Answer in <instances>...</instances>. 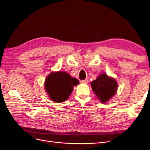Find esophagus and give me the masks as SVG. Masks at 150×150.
Instances as JSON below:
<instances>
[{"instance_id": "34e87169", "label": "esophagus", "mask_w": 150, "mask_h": 150, "mask_svg": "<svg viewBox=\"0 0 150 150\" xmlns=\"http://www.w3.org/2000/svg\"><path fill=\"white\" fill-rule=\"evenodd\" d=\"M88 81H89V79L86 78V79H85L84 80L81 81V83H88Z\"/></svg>"}]
</instances>
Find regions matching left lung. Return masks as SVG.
<instances>
[{"instance_id":"left-lung-1","label":"left lung","mask_w":150,"mask_h":150,"mask_svg":"<svg viewBox=\"0 0 150 150\" xmlns=\"http://www.w3.org/2000/svg\"><path fill=\"white\" fill-rule=\"evenodd\" d=\"M91 85L99 100L103 103L114 96L117 89L116 81L106 74L99 75L96 80L93 81Z\"/></svg>"}]
</instances>
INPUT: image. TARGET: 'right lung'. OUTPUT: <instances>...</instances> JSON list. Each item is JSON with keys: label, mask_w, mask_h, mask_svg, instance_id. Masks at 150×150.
Instances as JSON below:
<instances>
[{"label": "right lung", "mask_w": 150, "mask_h": 150, "mask_svg": "<svg viewBox=\"0 0 150 150\" xmlns=\"http://www.w3.org/2000/svg\"><path fill=\"white\" fill-rule=\"evenodd\" d=\"M79 84V81L65 72H52L46 79L45 89L54 102L65 101L72 92L74 86Z\"/></svg>", "instance_id": "right-lung-1"}]
</instances>
